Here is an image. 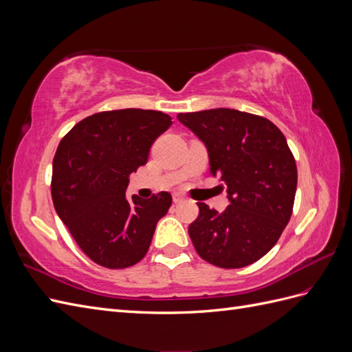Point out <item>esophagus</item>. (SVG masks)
Listing matches in <instances>:
<instances>
[{"label": "esophagus", "mask_w": 352, "mask_h": 352, "mask_svg": "<svg viewBox=\"0 0 352 352\" xmlns=\"http://www.w3.org/2000/svg\"><path fill=\"white\" fill-rule=\"evenodd\" d=\"M182 201H184V197H182V195L173 194V202H175V204H179V202H182Z\"/></svg>", "instance_id": "1"}]
</instances>
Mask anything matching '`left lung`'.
Masks as SVG:
<instances>
[{
  "label": "left lung",
  "mask_w": 352,
  "mask_h": 352,
  "mask_svg": "<svg viewBox=\"0 0 352 352\" xmlns=\"http://www.w3.org/2000/svg\"><path fill=\"white\" fill-rule=\"evenodd\" d=\"M179 122L204 142L210 173L228 186L223 212L198 202L189 236L201 258L221 269L260 260L291 219L298 182L295 158L279 127L233 109L179 113Z\"/></svg>",
  "instance_id": "obj_1"
}]
</instances>
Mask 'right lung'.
I'll use <instances>...</instances> for the list:
<instances>
[{"instance_id": "obj_1", "label": "right lung", "mask_w": 352, "mask_h": 352, "mask_svg": "<svg viewBox=\"0 0 352 352\" xmlns=\"http://www.w3.org/2000/svg\"><path fill=\"white\" fill-rule=\"evenodd\" d=\"M172 124L162 111L124 109L80 120L58 144L51 195L79 248L102 267L141 261L172 195L126 198L129 176L146 164L150 148Z\"/></svg>"}]
</instances>
